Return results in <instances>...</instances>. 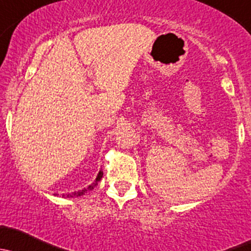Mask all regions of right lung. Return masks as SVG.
Segmentation results:
<instances>
[{
	"instance_id": "right-lung-1",
	"label": "right lung",
	"mask_w": 251,
	"mask_h": 251,
	"mask_svg": "<svg viewBox=\"0 0 251 251\" xmlns=\"http://www.w3.org/2000/svg\"><path fill=\"white\" fill-rule=\"evenodd\" d=\"M102 175H104V173H102V170H100L99 174H98V176H97V179H95V181L93 182L92 185H89V186H88V187L83 188V190L77 191V192H72V193H68V195H63V197L64 198H72V197H79V196H83L84 193H87L88 191H92L93 188H94L95 186L98 185V182H99L100 180H101Z\"/></svg>"
}]
</instances>
